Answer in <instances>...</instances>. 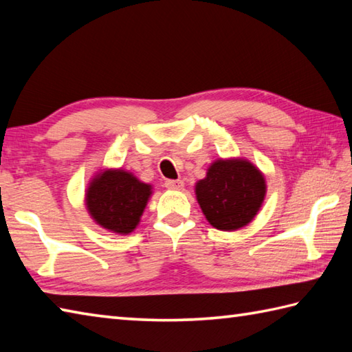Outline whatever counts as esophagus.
<instances>
[{
  "instance_id": "34e87169",
  "label": "esophagus",
  "mask_w": 352,
  "mask_h": 352,
  "mask_svg": "<svg viewBox=\"0 0 352 352\" xmlns=\"http://www.w3.org/2000/svg\"><path fill=\"white\" fill-rule=\"evenodd\" d=\"M184 183L182 180H166L164 182V188H168L170 190H182Z\"/></svg>"
}]
</instances>
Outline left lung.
Segmentation results:
<instances>
[{
  "label": "left lung",
  "instance_id": "left-lung-1",
  "mask_svg": "<svg viewBox=\"0 0 352 352\" xmlns=\"http://www.w3.org/2000/svg\"><path fill=\"white\" fill-rule=\"evenodd\" d=\"M207 221L223 231L239 230L254 219L266 195L261 172L248 160H216L195 186Z\"/></svg>",
  "mask_w": 352,
  "mask_h": 352
}]
</instances>
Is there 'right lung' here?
Listing matches in <instances>:
<instances>
[{
  "label": "right lung",
  "mask_w": 352,
  "mask_h": 352,
  "mask_svg": "<svg viewBox=\"0 0 352 352\" xmlns=\"http://www.w3.org/2000/svg\"><path fill=\"white\" fill-rule=\"evenodd\" d=\"M151 193V186L139 182L131 172L107 169L89 183L86 207L102 228L129 234L138 227Z\"/></svg>",
  "instance_id": "add662e5"
}]
</instances>
